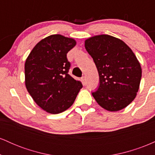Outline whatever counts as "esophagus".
Masks as SVG:
<instances>
[{
    "mask_svg": "<svg viewBox=\"0 0 155 155\" xmlns=\"http://www.w3.org/2000/svg\"><path fill=\"white\" fill-rule=\"evenodd\" d=\"M81 80H82V83L84 85H86L87 84V79L85 76H83L82 78H81Z\"/></svg>",
    "mask_w": 155,
    "mask_h": 155,
    "instance_id": "obj_1",
    "label": "esophagus"
}]
</instances>
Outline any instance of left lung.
I'll use <instances>...</instances> for the list:
<instances>
[{
  "label": "left lung",
  "instance_id": "1",
  "mask_svg": "<svg viewBox=\"0 0 155 155\" xmlns=\"http://www.w3.org/2000/svg\"><path fill=\"white\" fill-rule=\"evenodd\" d=\"M84 47L99 74V87L92 93L96 102L109 111L127 107L136 97L142 74L132 49L121 39L104 34L86 39Z\"/></svg>",
  "mask_w": 155,
  "mask_h": 155
}]
</instances>
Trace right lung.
<instances>
[{
	"instance_id": "1",
	"label": "right lung",
	"mask_w": 155,
	"mask_h": 155,
	"mask_svg": "<svg viewBox=\"0 0 155 155\" xmlns=\"http://www.w3.org/2000/svg\"><path fill=\"white\" fill-rule=\"evenodd\" d=\"M76 44L72 38L51 35L41 40L26 59L27 90L35 104L49 114H60L70 108L83 87L68 74L71 64L67 53Z\"/></svg>"
}]
</instances>
